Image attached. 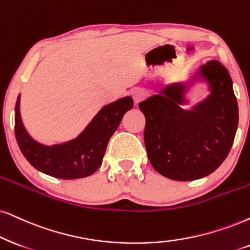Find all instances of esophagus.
Returning <instances> with one entry per match:
<instances>
[{"label":"esophagus","instance_id":"1","mask_svg":"<svg viewBox=\"0 0 250 250\" xmlns=\"http://www.w3.org/2000/svg\"><path fill=\"white\" fill-rule=\"evenodd\" d=\"M131 96H132V99H134V103L137 105V104H140L142 100L146 97V92H145V90H143V88L136 87L131 91Z\"/></svg>","mask_w":250,"mask_h":250}]
</instances>
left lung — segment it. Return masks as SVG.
<instances>
[{
	"label": "left lung",
	"instance_id": "1",
	"mask_svg": "<svg viewBox=\"0 0 250 250\" xmlns=\"http://www.w3.org/2000/svg\"><path fill=\"white\" fill-rule=\"evenodd\" d=\"M202 78L210 94L191 110L182 106L184 93ZM145 116L144 143L151 165L176 181H192L211 174L226 159L238 129V102L232 78L217 60L201 65L190 82L166 85L140 103Z\"/></svg>",
	"mask_w": 250,
	"mask_h": 250
}]
</instances>
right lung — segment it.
I'll return each instance as SVG.
<instances>
[{
	"instance_id": "add662e5",
	"label": "right lung",
	"mask_w": 250,
	"mask_h": 250,
	"mask_svg": "<svg viewBox=\"0 0 250 250\" xmlns=\"http://www.w3.org/2000/svg\"><path fill=\"white\" fill-rule=\"evenodd\" d=\"M21 96L15 107V135L21 153L40 172L58 179L72 180L92 175L103 163L109 138L123 115L134 107L131 97L104 106L75 140L45 145L31 137L25 129L20 110Z\"/></svg>"
}]
</instances>
